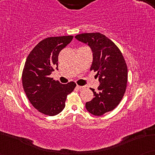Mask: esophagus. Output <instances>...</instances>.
Segmentation results:
<instances>
[{"mask_svg":"<svg viewBox=\"0 0 155 155\" xmlns=\"http://www.w3.org/2000/svg\"><path fill=\"white\" fill-rule=\"evenodd\" d=\"M76 88H77L78 90H83V89H84V86L77 85V86H76Z\"/></svg>","mask_w":155,"mask_h":155,"instance_id":"esophagus-1","label":"esophagus"}]
</instances>
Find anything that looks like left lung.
<instances>
[{
  "mask_svg": "<svg viewBox=\"0 0 155 155\" xmlns=\"http://www.w3.org/2000/svg\"><path fill=\"white\" fill-rule=\"evenodd\" d=\"M87 44L93 53L90 71L97 72L100 84L98 92L91 88L94 97L85 104L86 109L94 116L114 110L121 101L128 82V68L118 46L99 32L83 33L75 37Z\"/></svg>",
  "mask_w": 155,
  "mask_h": 155,
  "instance_id": "1",
  "label": "left lung"
}]
</instances>
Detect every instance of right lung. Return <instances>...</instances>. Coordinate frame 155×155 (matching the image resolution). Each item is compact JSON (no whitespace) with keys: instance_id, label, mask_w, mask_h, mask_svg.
<instances>
[{"instance_id":"add662e5","label":"right lung","mask_w":155,"mask_h":155,"mask_svg":"<svg viewBox=\"0 0 155 155\" xmlns=\"http://www.w3.org/2000/svg\"><path fill=\"white\" fill-rule=\"evenodd\" d=\"M73 36L46 38L31 51L25 61L22 81L27 98L36 109L53 116L63 111L68 94L76 87L74 82L61 84L50 75L58 68V54Z\"/></svg>"}]
</instances>
